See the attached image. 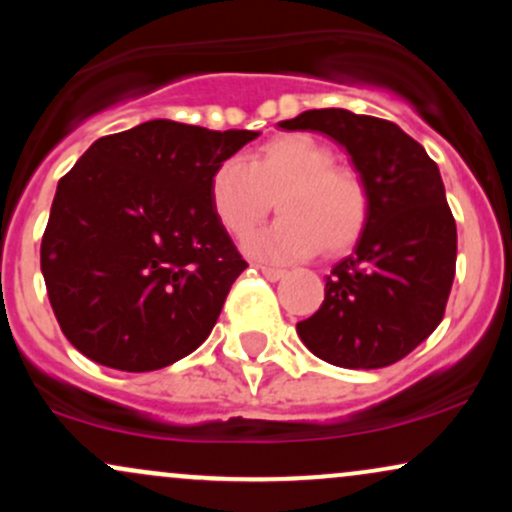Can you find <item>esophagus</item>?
<instances>
[{
    "mask_svg": "<svg viewBox=\"0 0 512 512\" xmlns=\"http://www.w3.org/2000/svg\"><path fill=\"white\" fill-rule=\"evenodd\" d=\"M257 269H260V272L264 274V279H269V281H279L286 276L284 269H274V267H257Z\"/></svg>",
    "mask_w": 512,
    "mask_h": 512,
    "instance_id": "obj_1",
    "label": "esophagus"
}]
</instances>
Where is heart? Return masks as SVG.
Segmentation results:
<instances>
[{"label": "heart", "mask_w": 512, "mask_h": 512, "mask_svg": "<svg viewBox=\"0 0 512 512\" xmlns=\"http://www.w3.org/2000/svg\"><path fill=\"white\" fill-rule=\"evenodd\" d=\"M216 219L233 238H248L272 214L281 219L248 240L250 255L291 262L325 248L349 250L368 221V192L354 170L334 166V154L310 134H281L262 144L250 161L226 158L209 180Z\"/></svg>", "instance_id": "1"}]
</instances>
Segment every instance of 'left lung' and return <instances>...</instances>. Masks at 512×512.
I'll list each match as a JSON object with an SVG mask.
<instances>
[{
  "label": "left lung",
  "mask_w": 512,
  "mask_h": 512,
  "mask_svg": "<svg viewBox=\"0 0 512 512\" xmlns=\"http://www.w3.org/2000/svg\"><path fill=\"white\" fill-rule=\"evenodd\" d=\"M279 127L332 137L368 192L366 228L298 337L332 366H392L440 325L455 279L457 228L436 161L395 122L344 108L305 110Z\"/></svg>",
  "instance_id": "obj_1"
}]
</instances>
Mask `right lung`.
<instances>
[{
	"label": "right lung",
	"instance_id": "obj_1",
	"mask_svg": "<svg viewBox=\"0 0 512 512\" xmlns=\"http://www.w3.org/2000/svg\"><path fill=\"white\" fill-rule=\"evenodd\" d=\"M260 132L149 120L108 134L57 185L40 269L64 337L101 366L146 373L192 354L248 267L209 180Z\"/></svg>",
	"mask_w": 512,
	"mask_h": 512
}]
</instances>
